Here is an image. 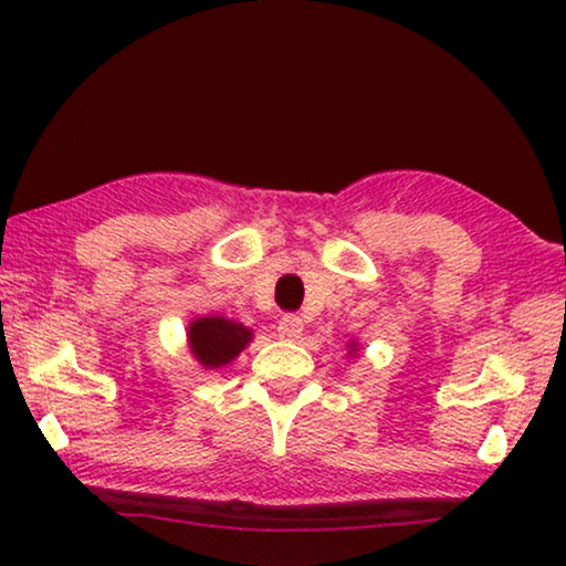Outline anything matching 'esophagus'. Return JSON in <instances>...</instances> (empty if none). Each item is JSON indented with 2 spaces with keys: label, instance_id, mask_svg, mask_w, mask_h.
<instances>
[{
  "label": "esophagus",
  "instance_id": "esophagus-1",
  "mask_svg": "<svg viewBox=\"0 0 566 566\" xmlns=\"http://www.w3.org/2000/svg\"><path fill=\"white\" fill-rule=\"evenodd\" d=\"M277 335L283 339H298L304 335V322L296 314H285L281 322H277Z\"/></svg>",
  "mask_w": 566,
  "mask_h": 566
}]
</instances>
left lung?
I'll return each instance as SVG.
<instances>
[{"instance_id":"8db88e82","label":"left lung","mask_w":566,"mask_h":566,"mask_svg":"<svg viewBox=\"0 0 566 566\" xmlns=\"http://www.w3.org/2000/svg\"><path fill=\"white\" fill-rule=\"evenodd\" d=\"M358 343H355V339H353V343H347V355H358L360 350H358Z\"/></svg>"}]
</instances>
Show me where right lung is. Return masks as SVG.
Returning <instances> with one entry per match:
<instances>
[{
	"label": "right lung",
	"mask_w": 566,
	"mask_h": 566,
	"mask_svg": "<svg viewBox=\"0 0 566 566\" xmlns=\"http://www.w3.org/2000/svg\"><path fill=\"white\" fill-rule=\"evenodd\" d=\"M250 343L252 329L244 327L242 322L227 319V316H198L188 324L190 355L206 370L229 366Z\"/></svg>",
	"instance_id": "obj_1"
}]
</instances>
